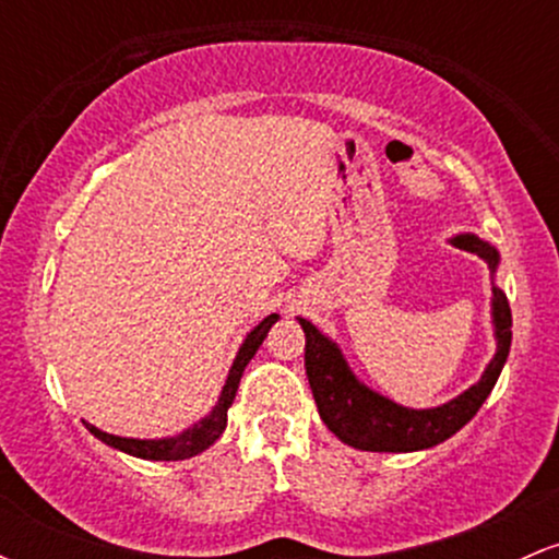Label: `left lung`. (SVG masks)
I'll use <instances>...</instances> for the list:
<instances>
[{"label": "left lung", "mask_w": 559, "mask_h": 559, "mask_svg": "<svg viewBox=\"0 0 559 559\" xmlns=\"http://www.w3.org/2000/svg\"><path fill=\"white\" fill-rule=\"evenodd\" d=\"M454 243L489 262L491 271L497 267V249H491L486 241L476 236H457ZM493 323H497L499 338L497 355L476 386L441 407L407 409L357 383L336 346L320 336L316 325L299 318L301 331H305V370L320 418L344 444L365 449V452H415V449L441 444L478 413L510 355L512 312L510 301L499 288H493Z\"/></svg>", "instance_id": "left-lung-1"}]
</instances>
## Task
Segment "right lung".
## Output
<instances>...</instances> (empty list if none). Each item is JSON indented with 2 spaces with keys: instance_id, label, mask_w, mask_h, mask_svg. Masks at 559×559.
Returning a JSON list of instances; mask_svg holds the SVG:
<instances>
[{
  "instance_id": "1",
  "label": "right lung",
  "mask_w": 559,
  "mask_h": 559,
  "mask_svg": "<svg viewBox=\"0 0 559 559\" xmlns=\"http://www.w3.org/2000/svg\"><path fill=\"white\" fill-rule=\"evenodd\" d=\"M275 320H278V316H267L258 325V329L249 333L247 342L241 344L239 355H236L234 368H230L228 381H226V386H223V394H221V400H217L215 409L207 415V418L199 423V426L191 428V431H186L181 436H173V439H157V441L123 439V436L105 433L94 426H88V431H92L96 439L105 441V444H110L115 449H120V452H128V454H133V457H141V460H186V457H194V454H199V452H204L210 444H215L217 436H221L223 428H226L228 407H230V402H234L236 389H239L243 368H247V362L252 360L254 352L260 349L262 338L267 336V331H271V325L275 323Z\"/></svg>"
}]
</instances>
